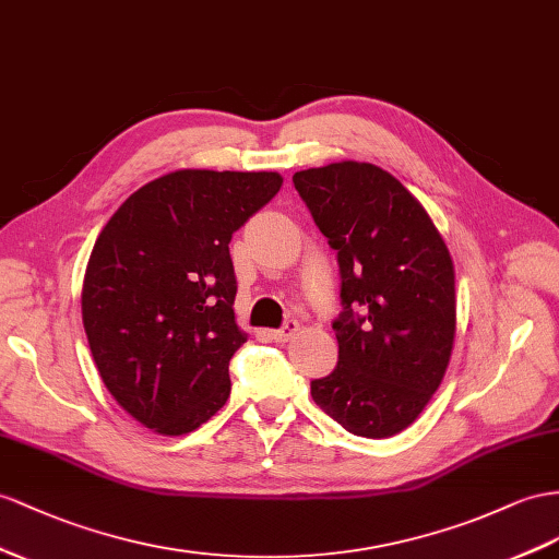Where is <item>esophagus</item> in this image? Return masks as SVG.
I'll list each match as a JSON object with an SVG mask.
<instances>
[{"label":"esophagus","mask_w":559,"mask_h":559,"mask_svg":"<svg viewBox=\"0 0 559 559\" xmlns=\"http://www.w3.org/2000/svg\"><path fill=\"white\" fill-rule=\"evenodd\" d=\"M297 331H299V323L295 319H288L278 328V331H271V337H274L276 342H288Z\"/></svg>","instance_id":"1"}]
</instances>
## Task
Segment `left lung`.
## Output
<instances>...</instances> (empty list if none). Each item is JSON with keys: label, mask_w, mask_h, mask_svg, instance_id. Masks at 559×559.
Segmentation results:
<instances>
[{"label": "left lung", "mask_w": 559, "mask_h": 559, "mask_svg": "<svg viewBox=\"0 0 559 559\" xmlns=\"http://www.w3.org/2000/svg\"><path fill=\"white\" fill-rule=\"evenodd\" d=\"M293 183L337 252V366L311 399L356 437L416 420L447 373L455 276L447 242L399 179L368 163L295 171Z\"/></svg>", "instance_id": "1"}]
</instances>
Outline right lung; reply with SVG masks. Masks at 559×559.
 <instances>
[{
    "label": "right lung",
    "instance_id": "1",
    "mask_svg": "<svg viewBox=\"0 0 559 559\" xmlns=\"http://www.w3.org/2000/svg\"><path fill=\"white\" fill-rule=\"evenodd\" d=\"M281 183L276 171H171L127 198L96 238L84 333L108 392L153 432H193L226 404L228 361L246 342L228 242Z\"/></svg>",
    "mask_w": 559,
    "mask_h": 559
}]
</instances>
